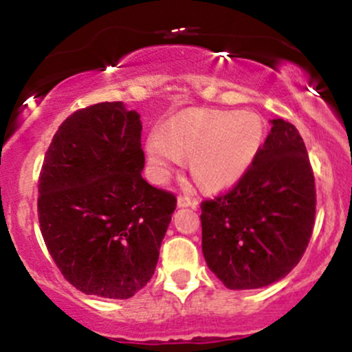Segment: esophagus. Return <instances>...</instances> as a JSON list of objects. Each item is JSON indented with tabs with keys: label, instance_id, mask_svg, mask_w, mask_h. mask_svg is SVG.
Segmentation results:
<instances>
[{
	"label": "esophagus",
	"instance_id": "esophagus-1",
	"mask_svg": "<svg viewBox=\"0 0 352 352\" xmlns=\"http://www.w3.org/2000/svg\"><path fill=\"white\" fill-rule=\"evenodd\" d=\"M177 204H179V207H195V201H193L187 195H179V199H177Z\"/></svg>",
	"mask_w": 352,
	"mask_h": 352
}]
</instances>
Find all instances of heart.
<instances>
[{
  "instance_id": "1",
  "label": "heart",
  "mask_w": 352,
  "mask_h": 352,
  "mask_svg": "<svg viewBox=\"0 0 352 352\" xmlns=\"http://www.w3.org/2000/svg\"><path fill=\"white\" fill-rule=\"evenodd\" d=\"M266 139L263 117L254 112H185L147 139V157L160 180L187 157L188 170L205 190L235 185L250 170Z\"/></svg>"
}]
</instances>
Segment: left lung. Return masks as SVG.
Here are the masks:
<instances>
[{
  "instance_id": "8db88e82",
  "label": "left lung",
  "mask_w": 352,
  "mask_h": 352,
  "mask_svg": "<svg viewBox=\"0 0 352 352\" xmlns=\"http://www.w3.org/2000/svg\"><path fill=\"white\" fill-rule=\"evenodd\" d=\"M250 170L201 201V250L230 289L263 288L300 263L316 215L308 151L293 124L273 119Z\"/></svg>"
}]
</instances>
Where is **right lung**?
Wrapping results in <instances>:
<instances>
[{
  "label": "right lung",
  "instance_id": "right-lung-1",
  "mask_svg": "<svg viewBox=\"0 0 352 352\" xmlns=\"http://www.w3.org/2000/svg\"><path fill=\"white\" fill-rule=\"evenodd\" d=\"M140 116L99 102L59 125L39 173L44 243L79 292L127 300L147 285L175 212L172 192L142 179Z\"/></svg>",
  "mask_w": 352,
  "mask_h": 352
}]
</instances>
